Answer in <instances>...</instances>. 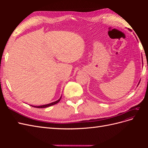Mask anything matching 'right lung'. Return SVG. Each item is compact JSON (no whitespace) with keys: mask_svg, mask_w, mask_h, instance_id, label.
<instances>
[{"mask_svg":"<svg viewBox=\"0 0 148 148\" xmlns=\"http://www.w3.org/2000/svg\"><path fill=\"white\" fill-rule=\"evenodd\" d=\"M60 99H61V97L60 98V99H59V100H57V101H55V102H53L50 103V104H46V105H43V106H33V107H36V108H46V107H47L51 106H53V105L57 104V103L60 101Z\"/></svg>","mask_w":148,"mask_h":148,"instance_id":"right-lung-1","label":"right lung"}]
</instances>
